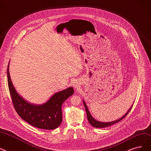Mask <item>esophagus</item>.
<instances>
[{
	"label": "esophagus",
	"instance_id": "obj_1",
	"mask_svg": "<svg viewBox=\"0 0 151 151\" xmlns=\"http://www.w3.org/2000/svg\"><path fill=\"white\" fill-rule=\"evenodd\" d=\"M74 87L75 88H77V83H74Z\"/></svg>",
	"mask_w": 151,
	"mask_h": 151
}]
</instances>
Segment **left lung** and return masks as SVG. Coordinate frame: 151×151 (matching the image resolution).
<instances>
[{"mask_svg": "<svg viewBox=\"0 0 151 151\" xmlns=\"http://www.w3.org/2000/svg\"><path fill=\"white\" fill-rule=\"evenodd\" d=\"M83 104H84V106H85V110H86V112H87V119H88V120L89 122V123L93 126L95 128H104V127H109L114 124H116L117 122H120V120H122L128 114V113H129V112L130 111L132 107L133 106V104L131 106V107H130V109H129L128 110V111L125 114V115H124V116L122 117H121L120 119H117V120H116L114 121H112V122H99L96 119H95L94 118H93L91 115L87 107V104H86L84 100H83Z\"/></svg>", "mask_w": 151, "mask_h": 151, "instance_id": "left-lung-1", "label": "left lung"}]
</instances>
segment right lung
I'll list each match as a JSON object with an SVG mask.
<instances>
[{
	"label": "right lung",
	"instance_id": "1",
	"mask_svg": "<svg viewBox=\"0 0 151 151\" xmlns=\"http://www.w3.org/2000/svg\"><path fill=\"white\" fill-rule=\"evenodd\" d=\"M9 63L7 67L9 88L14 107L20 117L36 128L45 130L58 128L62 122V104L73 95V88L68 87L54 93L45 103L32 104L20 96L14 87L10 76Z\"/></svg>",
	"mask_w": 151,
	"mask_h": 151
}]
</instances>
